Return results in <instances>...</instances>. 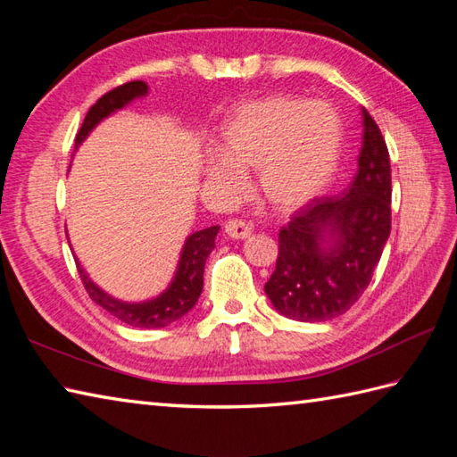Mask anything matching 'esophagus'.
<instances>
[{
	"instance_id": "esophagus-1",
	"label": "esophagus",
	"mask_w": 457,
	"mask_h": 457,
	"mask_svg": "<svg viewBox=\"0 0 457 457\" xmlns=\"http://www.w3.org/2000/svg\"><path fill=\"white\" fill-rule=\"evenodd\" d=\"M223 231H226V236L231 239H245L251 236V228L241 220H229L226 226H223Z\"/></svg>"
}]
</instances>
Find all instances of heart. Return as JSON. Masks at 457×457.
<instances>
[{
  "label": "heart",
  "mask_w": 457,
  "mask_h": 457,
  "mask_svg": "<svg viewBox=\"0 0 457 457\" xmlns=\"http://www.w3.org/2000/svg\"><path fill=\"white\" fill-rule=\"evenodd\" d=\"M344 123L326 102L269 96L244 104L228 120L221 151L206 162L208 180L226 196L245 190L244 172H257L267 206L293 212L314 200L337 169Z\"/></svg>",
  "instance_id": "obj_1"
}]
</instances>
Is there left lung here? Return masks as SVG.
Masks as SVG:
<instances>
[{
	"instance_id": "obj_1",
	"label": "left lung",
	"mask_w": 457,
	"mask_h": 457,
	"mask_svg": "<svg viewBox=\"0 0 457 457\" xmlns=\"http://www.w3.org/2000/svg\"><path fill=\"white\" fill-rule=\"evenodd\" d=\"M357 174L342 196L314 198L278 234L275 273L265 293L280 314L326 322L352 308L371 283L391 234V161L363 108Z\"/></svg>"
}]
</instances>
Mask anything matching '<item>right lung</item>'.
I'll list each match as a JSON object with an SVG mask.
<instances>
[{"label": "right lung", "mask_w": 457, "mask_h": 457, "mask_svg": "<svg viewBox=\"0 0 457 457\" xmlns=\"http://www.w3.org/2000/svg\"><path fill=\"white\" fill-rule=\"evenodd\" d=\"M147 92V84L135 80L118 86V88H113L112 92L102 96V98L92 105L90 112L86 113L82 128L79 135H76V149H79L84 139L94 131L96 125L102 123L105 118H110L112 113L123 110L125 105H129L133 100L145 98ZM218 231L220 226H212L206 229L194 231L192 236H188L182 245L179 265L177 270H174V277L169 287L164 288L159 296L143 300V303H125V300L113 298L94 283L79 263V259H76V265H79V273L90 298L104 310H108L112 316L133 328H164L177 322L182 316H187L194 308V304L198 303V296L204 287V265H206V259L212 253V249L216 247Z\"/></svg>", "instance_id": "add662e5"}]
</instances>
